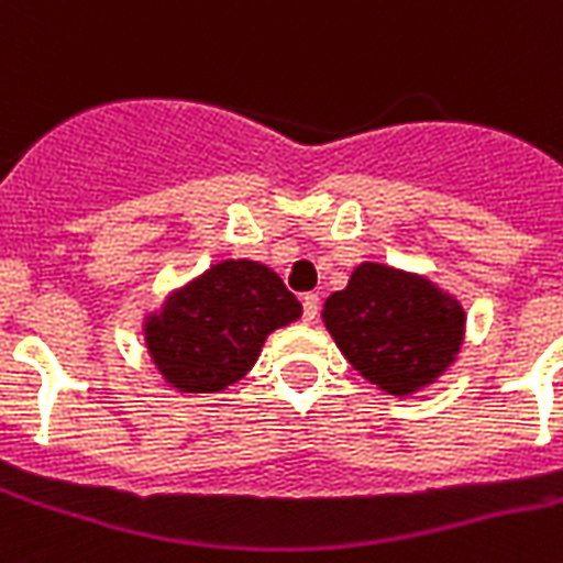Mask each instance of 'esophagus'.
Listing matches in <instances>:
<instances>
[{"mask_svg":"<svg viewBox=\"0 0 563 563\" xmlns=\"http://www.w3.org/2000/svg\"><path fill=\"white\" fill-rule=\"evenodd\" d=\"M318 309H321V297L318 295H306L303 297V321L312 323L318 318Z\"/></svg>","mask_w":563,"mask_h":563,"instance_id":"obj_1","label":"esophagus"}]
</instances>
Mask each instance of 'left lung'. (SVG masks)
<instances>
[{
    "mask_svg": "<svg viewBox=\"0 0 563 563\" xmlns=\"http://www.w3.org/2000/svg\"><path fill=\"white\" fill-rule=\"evenodd\" d=\"M323 323L361 376L390 396L433 385L463 346L460 300L419 274L361 263L323 303Z\"/></svg>",
    "mask_w": 563,
    "mask_h": 563,
    "instance_id": "1",
    "label": "left lung"
}]
</instances>
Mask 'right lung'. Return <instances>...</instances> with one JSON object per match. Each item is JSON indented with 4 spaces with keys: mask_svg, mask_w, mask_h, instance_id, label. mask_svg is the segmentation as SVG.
<instances>
[{
    "mask_svg": "<svg viewBox=\"0 0 563 563\" xmlns=\"http://www.w3.org/2000/svg\"><path fill=\"white\" fill-rule=\"evenodd\" d=\"M297 303L277 274L254 260H222L173 291L144 323L147 350L170 387L219 393L257 361L266 335L297 321Z\"/></svg>",
    "mask_w": 563,
    "mask_h": 563,
    "instance_id": "right-lung-1",
    "label": "right lung"
}]
</instances>
